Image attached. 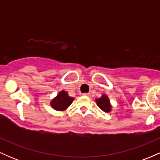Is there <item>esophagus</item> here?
<instances>
[{
    "label": "esophagus",
    "mask_w": 160,
    "mask_h": 160,
    "mask_svg": "<svg viewBox=\"0 0 160 160\" xmlns=\"http://www.w3.org/2000/svg\"><path fill=\"white\" fill-rule=\"evenodd\" d=\"M82 95H84V96H86V97H90V93H83Z\"/></svg>",
    "instance_id": "1"
}]
</instances>
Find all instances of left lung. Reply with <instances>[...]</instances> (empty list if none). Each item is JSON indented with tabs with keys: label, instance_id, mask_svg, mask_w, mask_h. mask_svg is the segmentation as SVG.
<instances>
[{
	"label": "left lung",
	"instance_id": "obj_1",
	"mask_svg": "<svg viewBox=\"0 0 160 160\" xmlns=\"http://www.w3.org/2000/svg\"><path fill=\"white\" fill-rule=\"evenodd\" d=\"M95 102L98 107L105 113H109L112 111V105L107 95L103 94L100 98H95Z\"/></svg>",
	"mask_w": 160,
	"mask_h": 160
}]
</instances>
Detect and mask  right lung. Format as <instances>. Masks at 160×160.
<instances>
[{
    "label": "right lung",
    "instance_id": "add662e5",
    "mask_svg": "<svg viewBox=\"0 0 160 160\" xmlns=\"http://www.w3.org/2000/svg\"><path fill=\"white\" fill-rule=\"evenodd\" d=\"M74 98L68 95L65 90H62L58 95L50 101V106L57 111H64L72 104Z\"/></svg>",
    "mask_w": 160,
    "mask_h": 160
}]
</instances>
